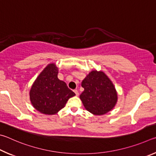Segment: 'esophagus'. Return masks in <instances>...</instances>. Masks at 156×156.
<instances>
[{"mask_svg": "<svg viewBox=\"0 0 156 156\" xmlns=\"http://www.w3.org/2000/svg\"><path fill=\"white\" fill-rule=\"evenodd\" d=\"M74 92H75V93L76 96H78V95H79V92H78L77 90H74Z\"/></svg>", "mask_w": 156, "mask_h": 156, "instance_id": "34e87169", "label": "esophagus"}]
</instances>
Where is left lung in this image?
I'll return each mask as SVG.
<instances>
[{
    "instance_id": "left-lung-1",
    "label": "left lung",
    "mask_w": 156,
    "mask_h": 156,
    "mask_svg": "<svg viewBox=\"0 0 156 156\" xmlns=\"http://www.w3.org/2000/svg\"><path fill=\"white\" fill-rule=\"evenodd\" d=\"M81 86L84 91L80 98L92 114L103 115L115 106L118 99L115 87L102 71H91L82 81Z\"/></svg>"
}]
</instances>
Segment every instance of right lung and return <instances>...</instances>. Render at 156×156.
Returning a JSON list of instances; mask_svg holds the SVG:
<instances>
[{"mask_svg":"<svg viewBox=\"0 0 156 156\" xmlns=\"http://www.w3.org/2000/svg\"><path fill=\"white\" fill-rule=\"evenodd\" d=\"M58 68L48 64L37 77L30 90V100L35 110L48 115L57 114L70 97L75 95L64 81L57 77Z\"/></svg>","mask_w":156,"mask_h":156,"instance_id":"obj_1","label":"right lung"}]
</instances>
